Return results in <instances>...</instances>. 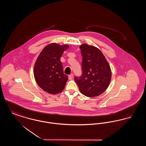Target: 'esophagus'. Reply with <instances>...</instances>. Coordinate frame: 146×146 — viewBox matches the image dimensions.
Here are the masks:
<instances>
[{
    "instance_id": "esophagus-1",
    "label": "esophagus",
    "mask_w": 146,
    "mask_h": 146,
    "mask_svg": "<svg viewBox=\"0 0 146 146\" xmlns=\"http://www.w3.org/2000/svg\"><path fill=\"white\" fill-rule=\"evenodd\" d=\"M73 76H74L73 74H70V75H69V76H68V79L70 80H72L73 79Z\"/></svg>"
}]
</instances>
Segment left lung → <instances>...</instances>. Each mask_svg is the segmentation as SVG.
Masks as SVG:
<instances>
[{
  "label": "left lung",
  "instance_id": "obj_1",
  "mask_svg": "<svg viewBox=\"0 0 146 146\" xmlns=\"http://www.w3.org/2000/svg\"><path fill=\"white\" fill-rule=\"evenodd\" d=\"M82 56V74L75 76L79 91L87 97H96L108 87L111 73L110 66L99 49L83 44L80 46Z\"/></svg>",
  "mask_w": 146,
  "mask_h": 146
}]
</instances>
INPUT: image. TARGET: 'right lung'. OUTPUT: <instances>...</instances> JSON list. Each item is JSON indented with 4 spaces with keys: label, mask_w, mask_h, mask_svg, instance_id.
I'll return each mask as SVG.
<instances>
[{
    "label": "right lung",
    "mask_w": 146,
    "mask_h": 146,
    "mask_svg": "<svg viewBox=\"0 0 146 146\" xmlns=\"http://www.w3.org/2000/svg\"><path fill=\"white\" fill-rule=\"evenodd\" d=\"M67 45L52 43L46 46L38 56L34 67L35 79L38 85L46 92L56 94L64 88L68 76L63 73L61 57Z\"/></svg>",
    "instance_id": "obj_1"
}]
</instances>
